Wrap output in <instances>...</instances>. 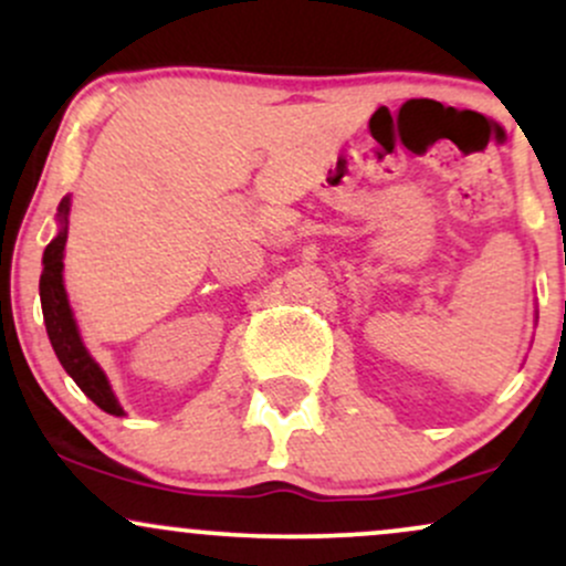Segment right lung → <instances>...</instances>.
<instances>
[{"label":"right lung","mask_w":566,"mask_h":566,"mask_svg":"<svg viewBox=\"0 0 566 566\" xmlns=\"http://www.w3.org/2000/svg\"><path fill=\"white\" fill-rule=\"evenodd\" d=\"M66 212L69 199H63L61 216L66 218ZM63 247H66V226H63L61 233L48 244V250H44V271L42 279H39V297H42V314L44 324H48L50 343H53L57 361H61L63 369L74 378L76 386H80L103 412L122 415V407L119 401L114 399L112 388H108L106 375H103L101 367L90 359L87 348L82 346L80 333H76V322L74 316H71L66 290H63Z\"/></svg>","instance_id":"1"}]
</instances>
